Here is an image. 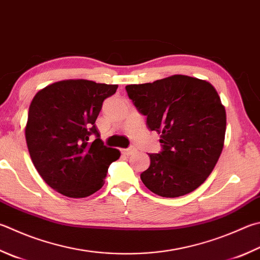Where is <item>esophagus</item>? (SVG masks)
I'll use <instances>...</instances> for the list:
<instances>
[{
  "label": "esophagus",
  "mask_w": 260,
  "mask_h": 260,
  "mask_svg": "<svg viewBox=\"0 0 260 260\" xmlns=\"http://www.w3.org/2000/svg\"><path fill=\"white\" fill-rule=\"evenodd\" d=\"M120 151H121L122 154L127 155V157H128V155H132V154L136 152V149H134V148H128V149H121Z\"/></svg>",
  "instance_id": "1"
}]
</instances>
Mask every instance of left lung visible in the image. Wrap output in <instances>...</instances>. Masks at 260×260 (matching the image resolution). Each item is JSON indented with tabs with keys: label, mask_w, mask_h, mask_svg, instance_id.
Here are the masks:
<instances>
[{
	"label": "left lung",
	"mask_w": 260,
	"mask_h": 260,
	"mask_svg": "<svg viewBox=\"0 0 260 260\" xmlns=\"http://www.w3.org/2000/svg\"><path fill=\"white\" fill-rule=\"evenodd\" d=\"M126 92L150 131L160 134L161 151L149 153L141 179L164 198L187 194L204 183L224 146L226 112L208 82L174 75L153 83L127 85Z\"/></svg>",
	"instance_id": "1"
}]
</instances>
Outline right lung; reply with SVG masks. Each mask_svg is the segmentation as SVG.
Here are the masks:
<instances>
[{"label":"right lung","mask_w":260,"mask_h":260,"mask_svg":"<svg viewBox=\"0 0 260 260\" xmlns=\"http://www.w3.org/2000/svg\"><path fill=\"white\" fill-rule=\"evenodd\" d=\"M118 85L69 79L49 85L32 99L25 129L31 161L53 190L85 198L102 187L110 164L120 157L100 139L95 120ZM91 135L96 136L88 143Z\"/></svg>","instance_id":"right-lung-1"}]
</instances>
